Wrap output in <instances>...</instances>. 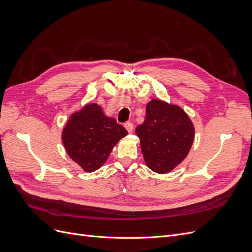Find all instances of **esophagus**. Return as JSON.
Instances as JSON below:
<instances>
[{
    "label": "esophagus",
    "mask_w": 252,
    "mask_h": 252,
    "mask_svg": "<svg viewBox=\"0 0 252 252\" xmlns=\"http://www.w3.org/2000/svg\"><path fill=\"white\" fill-rule=\"evenodd\" d=\"M124 126L127 129L128 132H131L133 130V124L131 123V122H127V123L124 124Z\"/></svg>",
    "instance_id": "1"
}]
</instances>
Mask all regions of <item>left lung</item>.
Masks as SVG:
<instances>
[{
	"label": "left lung",
	"instance_id": "1",
	"mask_svg": "<svg viewBox=\"0 0 252 252\" xmlns=\"http://www.w3.org/2000/svg\"><path fill=\"white\" fill-rule=\"evenodd\" d=\"M141 140L145 163L158 173L171 171L191 148L194 128L179 106L152 100L146 106V118L135 128Z\"/></svg>",
	"mask_w": 252,
	"mask_h": 252
}]
</instances>
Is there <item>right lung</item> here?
Wrapping results in <instances>:
<instances>
[{
  "mask_svg": "<svg viewBox=\"0 0 252 252\" xmlns=\"http://www.w3.org/2000/svg\"><path fill=\"white\" fill-rule=\"evenodd\" d=\"M128 132L106 117L97 104H89L68 121L62 134L65 149L75 163L91 172L105 163L113 146Z\"/></svg>",
  "mask_w": 252,
  "mask_h": 252,
  "instance_id": "obj_1",
  "label": "right lung"
}]
</instances>
